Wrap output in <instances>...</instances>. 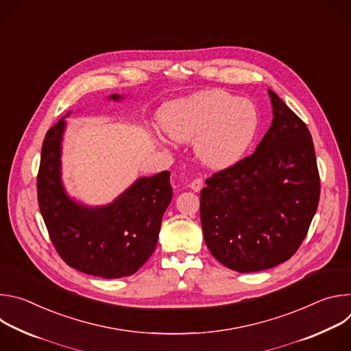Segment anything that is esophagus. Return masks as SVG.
Wrapping results in <instances>:
<instances>
[{"label":"esophagus","mask_w":351,"mask_h":351,"mask_svg":"<svg viewBox=\"0 0 351 351\" xmlns=\"http://www.w3.org/2000/svg\"><path fill=\"white\" fill-rule=\"evenodd\" d=\"M203 179H199V178H197V179H194L193 182H190V184H189V187L191 189V190H194V191H199L203 189Z\"/></svg>","instance_id":"34e87169"}]
</instances>
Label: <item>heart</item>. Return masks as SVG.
Segmentation results:
<instances>
[{
  "instance_id": "obj_1",
  "label": "heart",
  "mask_w": 351,
  "mask_h": 351,
  "mask_svg": "<svg viewBox=\"0 0 351 351\" xmlns=\"http://www.w3.org/2000/svg\"><path fill=\"white\" fill-rule=\"evenodd\" d=\"M167 133L193 141L207 167L223 169L237 164L253 145L260 117L256 106L221 90H206L169 104L162 118Z\"/></svg>"
}]
</instances>
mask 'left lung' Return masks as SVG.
Returning a JSON list of instances; mask_svg holds the SVG:
<instances>
[{
  "instance_id": "left-lung-1",
  "label": "left lung",
  "mask_w": 351,
  "mask_h": 351,
  "mask_svg": "<svg viewBox=\"0 0 351 351\" xmlns=\"http://www.w3.org/2000/svg\"><path fill=\"white\" fill-rule=\"evenodd\" d=\"M272 123L256 153L215 172L199 195L211 254L237 272L287 261L317 213L321 183L307 125L272 91Z\"/></svg>"
}]
</instances>
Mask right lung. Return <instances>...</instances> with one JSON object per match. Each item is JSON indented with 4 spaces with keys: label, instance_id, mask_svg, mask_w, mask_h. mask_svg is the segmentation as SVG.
Instances as JSON below:
<instances>
[{
    "label": "right lung",
    "instance_id": "1",
    "mask_svg": "<svg viewBox=\"0 0 351 351\" xmlns=\"http://www.w3.org/2000/svg\"><path fill=\"white\" fill-rule=\"evenodd\" d=\"M111 99H121L112 94ZM68 112L49 128L37 173L40 213L60 257L72 268L104 279L133 275L154 253L162 215L172 199L171 172L137 179L114 203L84 207L61 182V141Z\"/></svg>",
    "mask_w": 351,
    "mask_h": 351
}]
</instances>
